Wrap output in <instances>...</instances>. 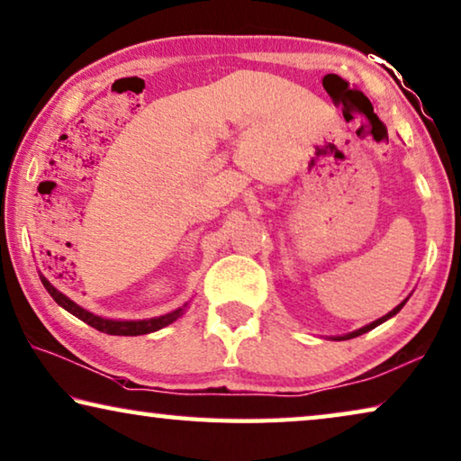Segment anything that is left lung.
Returning <instances> with one entry per match:
<instances>
[{
	"label": "left lung",
	"mask_w": 461,
	"mask_h": 461,
	"mask_svg": "<svg viewBox=\"0 0 461 461\" xmlns=\"http://www.w3.org/2000/svg\"><path fill=\"white\" fill-rule=\"evenodd\" d=\"M406 303V299L404 302H402L400 305H396V308H393L390 313H385L384 318H379V320H375V322H371V324H367V326H363V328H359V330H355V332H350V334H345V336H339V339L336 340H348V339H355V336H361V334H365V332H369V330H374L375 326H379L382 322H385V320L388 318H392V316H396V313L402 310V305Z\"/></svg>",
	"instance_id": "left-lung-1"
}]
</instances>
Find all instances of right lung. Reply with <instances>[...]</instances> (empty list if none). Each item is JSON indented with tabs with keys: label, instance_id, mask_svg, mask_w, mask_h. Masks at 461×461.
Segmentation results:
<instances>
[{
	"label": "right lung",
	"instance_id": "obj_1",
	"mask_svg": "<svg viewBox=\"0 0 461 461\" xmlns=\"http://www.w3.org/2000/svg\"><path fill=\"white\" fill-rule=\"evenodd\" d=\"M41 281H42V285H45V289L49 291V295L53 297L63 310H68L69 313H73V316L82 320V322L90 324L92 328H96V330L106 332V334H114V336H139V334L156 332V330H159V328L172 324L174 320H178L182 316V312H185V308H178V310H174V312L166 313V316H159V318L137 320V322H119V320H106V318L94 316L92 312L79 308V305L73 303L69 297H65L61 291H57L53 285H50L42 275H41Z\"/></svg>",
	"mask_w": 461,
	"mask_h": 461
}]
</instances>
